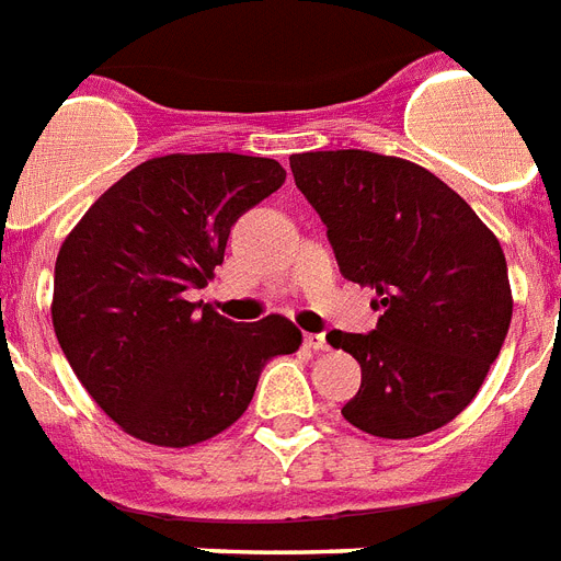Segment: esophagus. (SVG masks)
<instances>
[{"instance_id": "obj_1", "label": "esophagus", "mask_w": 561, "mask_h": 561, "mask_svg": "<svg viewBox=\"0 0 561 561\" xmlns=\"http://www.w3.org/2000/svg\"><path fill=\"white\" fill-rule=\"evenodd\" d=\"M304 341H307V346L309 350H314V353H327V350H330V341H327L323 332H309Z\"/></svg>"}]
</instances>
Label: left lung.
Listing matches in <instances>:
<instances>
[{"mask_svg": "<svg viewBox=\"0 0 561 561\" xmlns=\"http://www.w3.org/2000/svg\"><path fill=\"white\" fill-rule=\"evenodd\" d=\"M295 186L327 226L341 275L375 289L367 335L330 332L360 364L344 404L353 427L415 438L444 427L476 398L513 314L496 234L427 169L375 151L289 157Z\"/></svg>", "mask_w": 561, "mask_h": 561, "instance_id": "8db88e82", "label": "left lung"}]
</instances>
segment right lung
<instances>
[{"label": "right lung", "instance_id": "add662e5", "mask_svg": "<svg viewBox=\"0 0 561 561\" xmlns=\"http://www.w3.org/2000/svg\"><path fill=\"white\" fill-rule=\"evenodd\" d=\"M270 157L165 154L117 180L73 226L54 270V332L105 415L157 447H188L247 413L266 360L300 346L280 314L229 321L192 304L238 217L284 186Z\"/></svg>", "mask_w": 561, "mask_h": 561}]
</instances>
